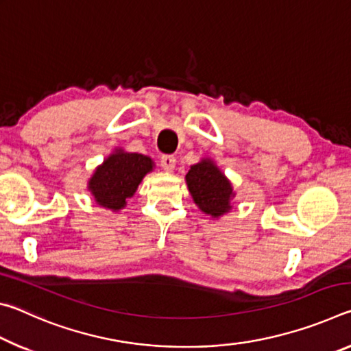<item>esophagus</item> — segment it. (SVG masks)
<instances>
[{"instance_id":"esophagus-1","label":"esophagus","mask_w":351,"mask_h":351,"mask_svg":"<svg viewBox=\"0 0 351 351\" xmlns=\"http://www.w3.org/2000/svg\"><path fill=\"white\" fill-rule=\"evenodd\" d=\"M175 164H176L175 158L170 156V154H164V156H161V167L165 171H173Z\"/></svg>"}]
</instances>
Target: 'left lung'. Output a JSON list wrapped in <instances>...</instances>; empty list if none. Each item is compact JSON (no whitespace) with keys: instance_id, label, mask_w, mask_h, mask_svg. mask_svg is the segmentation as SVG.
<instances>
[{"instance_id":"8db88e82","label":"left lung","mask_w":351,"mask_h":351,"mask_svg":"<svg viewBox=\"0 0 351 351\" xmlns=\"http://www.w3.org/2000/svg\"><path fill=\"white\" fill-rule=\"evenodd\" d=\"M189 192L201 210L212 218H218L230 210L234 198L232 184L212 159H203L190 167L186 175Z\"/></svg>"}]
</instances>
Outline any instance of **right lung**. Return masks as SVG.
<instances>
[{"instance_id":"1","label":"right lung","mask_w":351,"mask_h":351,"mask_svg":"<svg viewBox=\"0 0 351 351\" xmlns=\"http://www.w3.org/2000/svg\"><path fill=\"white\" fill-rule=\"evenodd\" d=\"M153 170L152 158L128 153L119 148L99 165L88 182L96 203L106 209L121 210L132 198L148 171Z\"/></svg>"}]
</instances>
